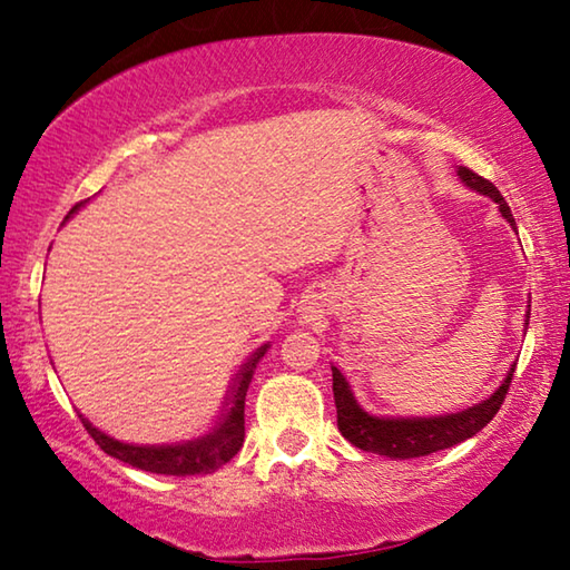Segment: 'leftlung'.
Here are the masks:
<instances>
[{
    "label": "left lung",
    "instance_id": "8db88e82",
    "mask_svg": "<svg viewBox=\"0 0 570 570\" xmlns=\"http://www.w3.org/2000/svg\"><path fill=\"white\" fill-rule=\"evenodd\" d=\"M458 173L470 188L480 190L482 196L493 198L500 208V214H503L508 218V224L515 228V218H513V214H510V206L505 204V198L500 196V190L493 186V183L478 176V173H472L470 168H462V166L458 168ZM513 372L515 370H510L503 384H500V387L490 394L488 400L475 404V407L462 410L455 414H445V417H414V420L397 417L394 420V417H374V414L364 412L354 400L350 382L344 380V374L336 370V366H332L336 424H340L342 435L360 450L377 452V455H387L394 460L430 455V452L452 448L462 440L478 435V432L495 417L498 410L503 407V400L510 390Z\"/></svg>",
    "mask_w": 570,
    "mask_h": 570
}]
</instances>
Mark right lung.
I'll return each instance as SVG.
<instances>
[{"instance_id":"1","label":"right lung","mask_w":570,"mask_h":570,"mask_svg":"<svg viewBox=\"0 0 570 570\" xmlns=\"http://www.w3.org/2000/svg\"><path fill=\"white\" fill-rule=\"evenodd\" d=\"M82 204H77L70 216ZM67 216V218H70ZM268 344L258 346V350L248 356L246 364L240 366L234 384H230V392L226 397V407L224 414H220L216 428L208 432V435L198 438V440H188L180 442V445H128V442H120L110 435H105L98 428H92L90 420H85L80 414V420L85 424V430L90 432V438L98 442L100 450L108 452V455L118 458L122 462H128L132 468H140L146 472H156V475H208V472L218 470L220 465L236 455L244 445V407H246V392L250 377H254V370L262 356L266 354Z\"/></svg>"}]
</instances>
